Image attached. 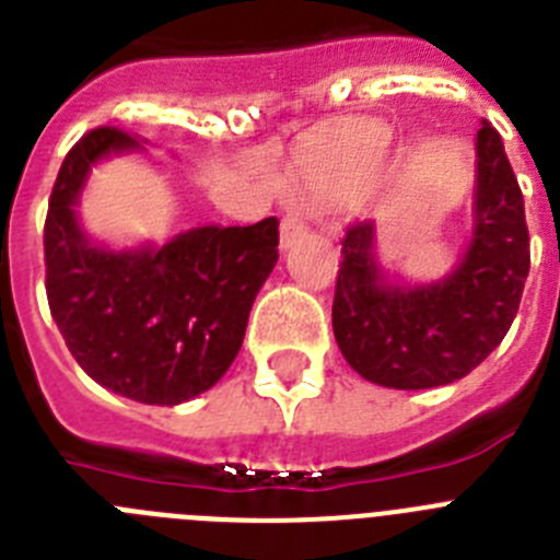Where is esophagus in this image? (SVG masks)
<instances>
[{
    "label": "esophagus",
    "mask_w": 560,
    "mask_h": 560,
    "mask_svg": "<svg viewBox=\"0 0 560 560\" xmlns=\"http://www.w3.org/2000/svg\"><path fill=\"white\" fill-rule=\"evenodd\" d=\"M305 232H308V224L303 221V215H300L296 210H289L283 215V221H280V246H283V249H289L296 237H303Z\"/></svg>",
    "instance_id": "34e87169"
}]
</instances>
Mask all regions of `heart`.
<instances>
[{
	"label": "heart",
	"mask_w": 560,
	"mask_h": 560,
	"mask_svg": "<svg viewBox=\"0 0 560 560\" xmlns=\"http://www.w3.org/2000/svg\"><path fill=\"white\" fill-rule=\"evenodd\" d=\"M387 142H389L387 128H381V126L368 128V131L359 133V140L348 148L341 165H334L328 167V171H323L319 179L330 182V185L336 187L353 185V182H359L364 173H370L375 165H378L384 151H387Z\"/></svg>",
	"instance_id": "heart-1"
}]
</instances>
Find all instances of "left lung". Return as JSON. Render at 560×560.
I'll return each instance as SVG.
<instances>
[{"label":"left lung","mask_w":560,"mask_h":560,"mask_svg":"<svg viewBox=\"0 0 560 560\" xmlns=\"http://www.w3.org/2000/svg\"><path fill=\"white\" fill-rule=\"evenodd\" d=\"M530 271L524 199L502 137L477 131L474 235L440 283L393 285L375 260V224L355 221L341 237L334 336L361 378L393 389L443 387L493 353L522 303Z\"/></svg>","instance_id":"1"}]
</instances>
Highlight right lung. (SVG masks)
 <instances>
[{
    "instance_id": "1",
    "label": "right lung",
    "mask_w": 560,
    "mask_h": 560,
    "mask_svg": "<svg viewBox=\"0 0 560 560\" xmlns=\"http://www.w3.org/2000/svg\"><path fill=\"white\" fill-rule=\"evenodd\" d=\"M126 151H142V142L103 126L67 153L44 221L47 303L69 353L101 387L176 407L235 361L252 303L277 264L280 221L196 226L122 252L92 244L78 224V196L95 162Z\"/></svg>"
}]
</instances>
